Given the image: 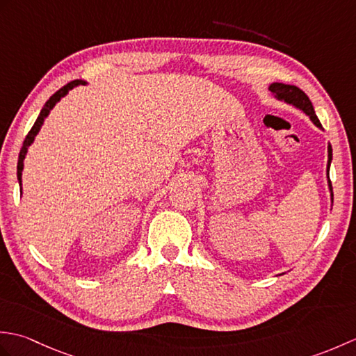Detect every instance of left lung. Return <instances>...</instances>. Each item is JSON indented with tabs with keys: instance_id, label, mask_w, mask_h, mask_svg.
<instances>
[{
	"instance_id": "1",
	"label": "left lung",
	"mask_w": 356,
	"mask_h": 356,
	"mask_svg": "<svg viewBox=\"0 0 356 356\" xmlns=\"http://www.w3.org/2000/svg\"><path fill=\"white\" fill-rule=\"evenodd\" d=\"M269 92L274 95V97L277 101H282L292 105V107L298 108L300 111H303L306 116H309V119L312 120V122L323 130V127L320 124L318 118L315 115V110H314V105L309 99L307 95L303 92V90H300L298 87L291 86V84H283V82H272L269 86ZM330 162H332V145L329 143L327 145V168H326V174H327V186H329V191H330V202L334 203V191H332V184H330V179H329V170H330Z\"/></svg>"
}]
</instances>
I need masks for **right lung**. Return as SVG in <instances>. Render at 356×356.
Returning <instances> with one entry per match:
<instances>
[{
	"label": "right lung",
	"instance_id": "right-lung-1",
	"mask_svg": "<svg viewBox=\"0 0 356 356\" xmlns=\"http://www.w3.org/2000/svg\"><path fill=\"white\" fill-rule=\"evenodd\" d=\"M86 84H87V82L82 81V79H76V81H73V82H69V84L64 86L63 88H59L55 95L50 96V99H49L47 102H45V105H44L41 113H40V116H38L36 122H35L33 127H32V130H30L29 134L26 136L24 143H22V148H21V151H19L18 166H17V177H18V184H19L21 194H22V170H24V159H26V156H27V149H29V147L33 143V140H35V138H36V134L40 133L41 127L44 125L45 118H47V116L50 115V111L53 110V107H55V105H56L59 101H61L64 96H67V93H69L70 90H73L74 87H78V86H86Z\"/></svg>",
	"mask_w": 356,
	"mask_h": 356
}]
</instances>
